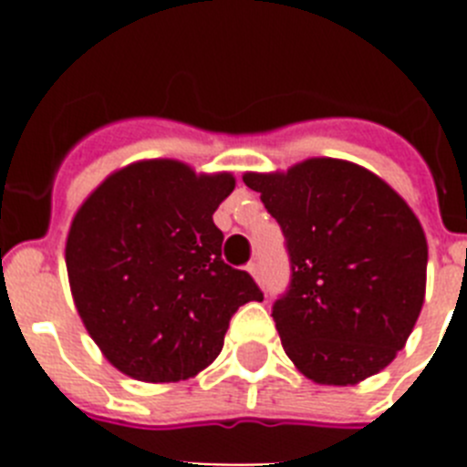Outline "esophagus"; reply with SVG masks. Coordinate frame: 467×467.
<instances>
[{"label":"esophagus","instance_id":"obj_1","mask_svg":"<svg viewBox=\"0 0 467 467\" xmlns=\"http://www.w3.org/2000/svg\"><path fill=\"white\" fill-rule=\"evenodd\" d=\"M247 271H250V275H253L257 283H262V271H259V264L253 262V264H247Z\"/></svg>","mask_w":467,"mask_h":467}]
</instances>
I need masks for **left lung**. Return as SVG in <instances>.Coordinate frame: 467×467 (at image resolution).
<instances>
[{
	"label": "left lung",
	"instance_id": "left-lung-1",
	"mask_svg": "<svg viewBox=\"0 0 467 467\" xmlns=\"http://www.w3.org/2000/svg\"><path fill=\"white\" fill-rule=\"evenodd\" d=\"M280 224L290 287L274 304L283 348L306 379L353 386L404 348L426 296L423 226L395 189L341 159L245 172Z\"/></svg>",
	"mask_w": 467,
	"mask_h": 467
}]
</instances>
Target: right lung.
Listing matches in <instances>:
<instances>
[{"mask_svg": "<svg viewBox=\"0 0 467 467\" xmlns=\"http://www.w3.org/2000/svg\"><path fill=\"white\" fill-rule=\"evenodd\" d=\"M231 172L172 159L111 172L74 214L65 245L74 304L119 372L147 383L196 377L220 356L231 316L264 295L222 259L213 214Z\"/></svg>", "mask_w": 467, "mask_h": 467, "instance_id": "right-lung-1", "label": "right lung"}]
</instances>
